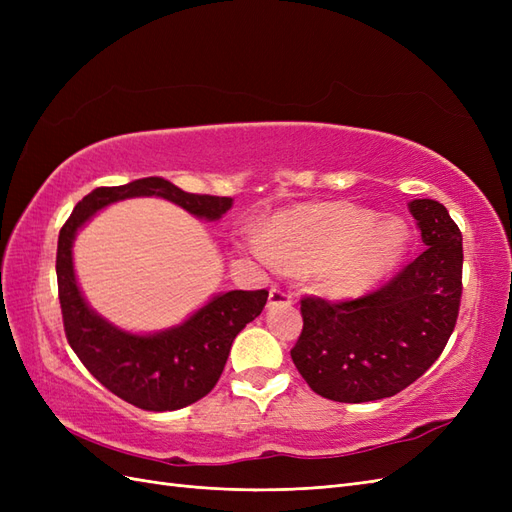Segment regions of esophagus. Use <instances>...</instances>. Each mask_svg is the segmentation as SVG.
<instances>
[{
  "label": "esophagus",
  "mask_w": 512,
  "mask_h": 512,
  "mask_svg": "<svg viewBox=\"0 0 512 512\" xmlns=\"http://www.w3.org/2000/svg\"><path fill=\"white\" fill-rule=\"evenodd\" d=\"M292 301V294L280 286H273L269 292V307L273 305H288Z\"/></svg>",
  "instance_id": "34e87169"
}]
</instances>
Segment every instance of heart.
Listing matches in <instances>:
<instances>
[{"label":"heart","mask_w":512,"mask_h":512,"mask_svg":"<svg viewBox=\"0 0 512 512\" xmlns=\"http://www.w3.org/2000/svg\"><path fill=\"white\" fill-rule=\"evenodd\" d=\"M374 220L352 203L303 205L271 215L252 245L284 271H312L324 297L352 299L395 269L408 247L404 224Z\"/></svg>","instance_id":"1"}]
</instances>
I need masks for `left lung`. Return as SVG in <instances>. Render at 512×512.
<instances>
[{
    "label": "left lung",
    "mask_w": 512,
    "mask_h": 512,
    "mask_svg": "<svg viewBox=\"0 0 512 512\" xmlns=\"http://www.w3.org/2000/svg\"><path fill=\"white\" fill-rule=\"evenodd\" d=\"M425 252L365 297H303V331L290 350L314 393L363 404L393 397L436 363L461 303V232L438 200L408 205Z\"/></svg>",
    "instance_id": "1"
}]
</instances>
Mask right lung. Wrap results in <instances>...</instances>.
Instances as JSON below:
<instances>
[{
	"mask_svg": "<svg viewBox=\"0 0 512 512\" xmlns=\"http://www.w3.org/2000/svg\"><path fill=\"white\" fill-rule=\"evenodd\" d=\"M160 196L200 220L215 222L232 207L228 196L190 194L162 177L96 188L74 207L57 241V286L68 344L108 391L149 412L179 410L203 399L220 380L230 346L260 316L267 290H230L213 297L188 320L160 333H128L91 309L76 284L72 243L79 228L117 200Z\"/></svg>",
	"mask_w": 512,
	"mask_h": 512,
	"instance_id": "1",
	"label": "right lung"
}]
</instances>
